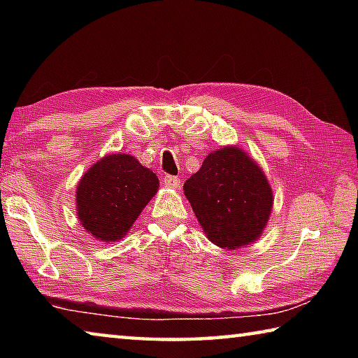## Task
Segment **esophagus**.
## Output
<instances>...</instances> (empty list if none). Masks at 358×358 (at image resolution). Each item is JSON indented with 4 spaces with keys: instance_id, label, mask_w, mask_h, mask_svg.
<instances>
[{
    "instance_id": "obj_1",
    "label": "esophagus",
    "mask_w": 358,
    "mask_h": 358,
    "mask_svg": "<svg viewBox=\"0 0 358 358\" xmlns=\"http://www.w3.org/2000/svg\"><path fill=\"white\" fill-rule=\"evenodd\" d=\"M164 185L167 187H178L180 186V178L175 177V175H166Z\"/></svg>"
}]
</instances>
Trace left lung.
<instances>
[{
  "label": "left lung",
  "mask_w": 358,
  "mask_h": 358,
  "mask_svg": "<svg viewBox=\"0 0 358 358\" xmlns=\"http://www.w3.org/2000/svg\"><path fill=\"white\" fill-rule=\"evenodd\" d=\"M183 187L208 240L224 250L257 240L273 205L264 172L237 147L210 153Z\"/></svg>",
  "instance_id": "obj_1"
}]
</instances>
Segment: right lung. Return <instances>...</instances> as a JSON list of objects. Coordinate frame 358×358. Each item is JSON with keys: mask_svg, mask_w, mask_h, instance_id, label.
<instances>
[{"mask_svg": "<svg viewBox=\"0 0 358 358\" xmlns=\"http://www.w3.org/2000/svg\"><path fill=\"white\" fill-rule=\"evenodd\" d=\"M159 186L153 171L129 155L102 157L77 186V216L102 241L124 237Z\"/></svg>", "mask_w": 358, "mask_h": 358, "instance_id": "1", "label": "right lung"}]
</instances>
